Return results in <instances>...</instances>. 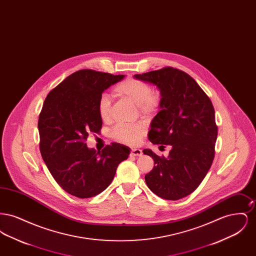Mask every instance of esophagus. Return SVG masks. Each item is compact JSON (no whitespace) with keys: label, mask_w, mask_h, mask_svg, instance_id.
<instances>
[{"label":"esophagus","mask_w":256,"mask_h":256,"mask_svg":"<svg viewBox=\"0 0 256 256\" xmlns=\"http://www.w3.org/2000/svg\"><path fill=\"white\" fill-rule=\"evenodd\" d=\"M130 154L134 156H139L142 154V150H139V148H132L130 150Z\"/></svg>","instance_id":"obj_1"}]
</instances>
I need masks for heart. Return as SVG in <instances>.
Segmentation results:
<instances>
[{
  "label": "heart",
  "instance_id": "b5f03b06",
  "mask_svg": "<svg viewBox=\"0 0 256 256\" xmlns=\"http://www.w3.org/2000/svg\"><path fill=\"white\" fill-rule=\"evenodd\" d=\"M112 93L117 97L126 98L134 102L140 115L150 118L162 108V94L158 89L135 78H126L113 87ZM98 113L102 121L108 122L111 117V100L106 95H102L97 104ZM146 134V128L140 122L116 126L111 137L128 146H137Z\"/></svg>",
  "mask_w": 256,
  "mask_h": 256
}]
</instances>
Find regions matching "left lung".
<instances>
[{
	"label": "left lung",
	"mask_w": 256,
	"mask_h": 256,
	"mask_svg": "<svg viewBox=\"0 0 256 256\" xmlns=\"http://www.w3.org/2000/svg\"><path fill=\"white\" fill-rule=\"evenodd\" d=\"M134 78L158 87L162 108L150 124L148 140L172 148L168 158L143 150L154 161L146 185L162 198H182L198 187L215 156L218 126L211 100L192 76L172 67Z\"/></svg>",
	"instance_id": "1"
}]
</instances>
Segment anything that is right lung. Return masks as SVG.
Returning <instances> with one entry per match:
<instances>
[{
  "label": "right lung",
  "mask_w": 256,
  "mask_h": 256,
  "mask_svg": "<svg viewBox=\"0 0 256 256\" xmlns=\"http://www.w3.org/2000/svg\"><path fill=\"white\" fill-rule=\"evenodd\" d=\"M124 74L76 71L66 78L44 100L38 119L39 148L54 180L70 195L86 198L102 192L128 158L130 148L111 143L100 152L88 148L90 134H98L102 121L98 100Z\"/></svg>",
  "instance_id": "1"
}]
</instances>
